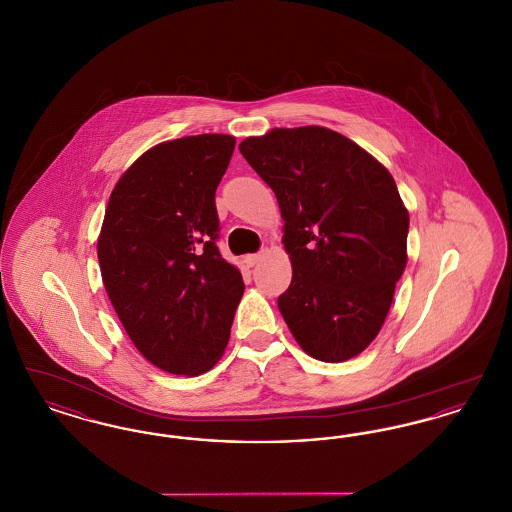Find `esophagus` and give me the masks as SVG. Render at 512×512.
I'll list each match as a JSON object with an SVG mask.
<instances>
[{
    "instance_id": "esophagus-1",
    "label": "esophagus",
    "mask_w": 512,
    "mask_h": 512,
    "mask_svg": "<svg viewBox=\"0 0 512 512\" xmlns=\"http://www.w3.org/2000/svg\"><path fill=\"white\" fill-rule=\"evenodd\" d=\"M261 253H253V255H245L244 257V263L247 265V267H255L259 261H261Z\"/></svg>"
}]
</instances>
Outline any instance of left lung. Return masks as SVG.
Listing matches in <instances>:
<instances>
[{
	"instance_id": "obj_1",
	"label": "left lung",
	"mask_w": 512,
	"mask_h": 512,
	"mask_svg": "<svg viewBox=\"0 0 512 512\" xmlns=\"http://www.w3.org/2000/svg\"><path fill=\"white\" fill-rule=\"evenodd\" d=\"M240 153L278 199L293 268L278 309L293 338L324 363L357 357L407 267L409 211L393 176L324 126L272 128L245 138Z\"/></svg>"
}]
</instances>
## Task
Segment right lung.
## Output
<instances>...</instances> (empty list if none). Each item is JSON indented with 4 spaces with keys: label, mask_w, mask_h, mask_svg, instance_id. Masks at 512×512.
<instances>
[{
    "label": "right lung",
    "mask_w": 512,
    "mask_h": 512,
    "mask_svg": "<svg viewBox=\"0 0 512 512\" xmlns=\"http://www.w3.org/2000/svg\"><path fill=\"white\" fill-rule=\"evenodd\" d=\"M234 146L228 134L157 144L122 174L105 209V292L136 349L171 374L217 365L244 295L242 272L215 244V192Z\"/></svg>",
    "instance_id": "1"
}]
</instances>
